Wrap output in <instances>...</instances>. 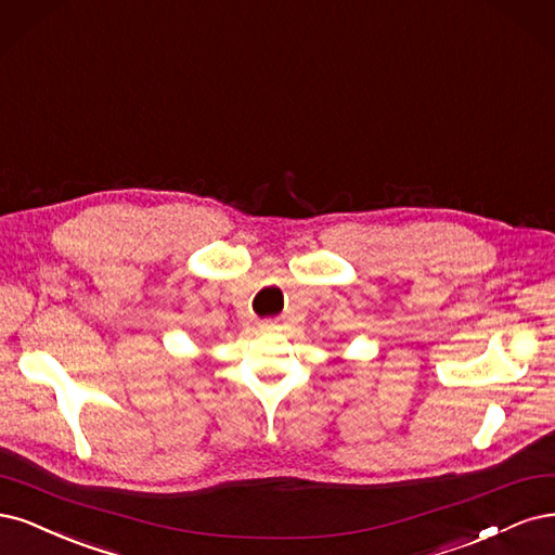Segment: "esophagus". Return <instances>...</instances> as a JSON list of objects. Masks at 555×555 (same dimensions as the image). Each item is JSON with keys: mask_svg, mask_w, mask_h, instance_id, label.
I'll use <instances>...</instances> for the list:
<instances>
[{"mask_svg": "<svg viewBox=\"0 0 555 555\" xmlns=\"http://www.w3.org/2000/svg\"><path fill=\"white\" fill-rule=\"evenodd\" d=\"M262 332H276L279 330V325L274 323V320H262V323L258 325Z\"/></svg>", "mask_w": 555, "mask_h": 555, "instance_id": "esophagus-1", "label": "esophagus"}]
</instances>
